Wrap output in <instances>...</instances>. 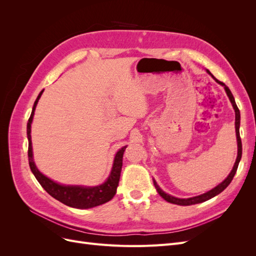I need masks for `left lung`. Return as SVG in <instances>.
<instances>
[{
	"instance_id": "1",
	"label": "left lung",
	"mask_w": 256,
	"mask_h": 256,
	"mask_svg": "<svg viewBox=\"0 0 256 256\" xmlns=\"http://www.w3.org/2000/svg\"><path fill=\"white\" fill-rule=\"evenodd\" d=\"M207 72L210 74L212 78L218 82L219 84H221L222 86H224V90H226V94L230 100L232 104H233V108L235 110V129H236V136H237V146H238V152H237V159H236V162L235 164L233 166V170H232L230 175L224 180L220 184L216 186V187H214V189H212L210 191H208L206 193H203V194L200 196H194V198H175V196H172L168 194V193H166L164 191H162L160 189L159 186L157 184L156 180H154V188H156L157 192L160 194L161 198H164L166 202L168 203H172V204H176V205H182V206H189V205H193V204H198V203H203L205 202V200H210L212 198L218 196L219 193H221L224 189H226L228 186L230 184V182L233 180V178L236 174V171H237V168H238V164H239V161L240 159H242V138H240V134H239V126H240V112H239V109L238 106L235 102V99H234V96L233 94H232L230 88L226 86V84H224L223 82H220L219 80H216L214 76L210 74V72L207 70Z\"/></svg>"
}]
</instances>
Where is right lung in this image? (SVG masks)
I'll return each mask as SVG.
<instances>
[{
  "instance_id": "add662e5",
  "label": "right lung",
  "mask_w": 256,
  "mask_h": 256,
  "mask_svg": "<svg viewBox=\"0 0 256 256\" xmlns=\"http://www.w3.org/2000/svg\"><path fill=\"white\" fill-rule=\"evenodd\" d=\"M42 92L44 90L40 92V95H38L37 99L35 100L33 110H32V113H30L28 122V127H26V134L28 138V164L30 168V171L33 172L38 182L42 184V187L47 191L52 198L60 200V203H63L67 206L79 208V209H86V208H92V207H95V206L109 202V200H112L113 196H115L116 189H118L120 177L122 166V154L127 146L122 147V148L116 152L110 176L108 177V180L102 184L96 186V187H82V186L60 184L56 182L51 180L50 178L44 176L42 173L38 171V168H36L33 160L32 141H30V124H32L35 108L37 106L38 100H40L42 94Z\"/></svg>"
}]
</instances>
